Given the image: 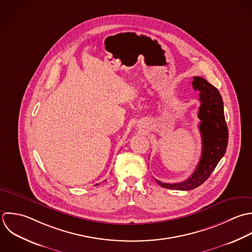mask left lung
I'll return each mask as SVG.
<instances>
[{
    "label": "left lung",
    "instance_id": "8db88e82",
    "mask_svg": "<svg viewBox=\"0 0 252 252\" xmlns=\"http://www.w3.org/2000/svg\"><path fill=\"white\" fill-rule=\"evenodd\" d=\"M192 86L194 90L200 91L198 118L200 120L199 130L202 137L201 158L191 177L182 183L166 184L156 180L157 184L165 189L190 190L198 188L210 177L227 150L229 130L220 92L200 76L193 77Z\"/></svg>",
    "mask_w": 252,
    "mask_h": 252
}]
</instances>
